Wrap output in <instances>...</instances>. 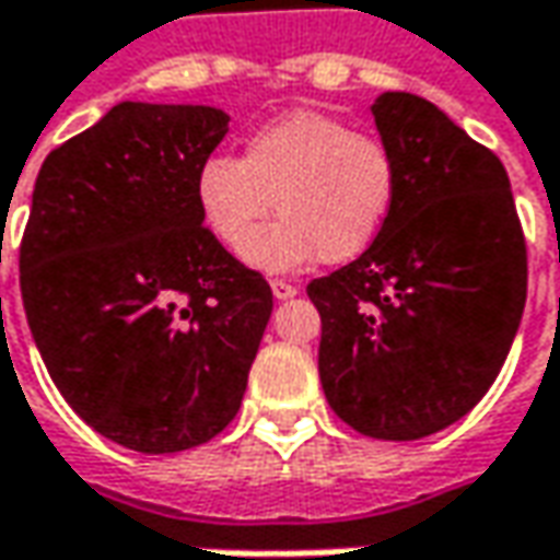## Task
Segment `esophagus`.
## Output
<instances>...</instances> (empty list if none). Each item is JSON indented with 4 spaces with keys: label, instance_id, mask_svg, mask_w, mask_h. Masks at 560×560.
<instances>
[{
    "label": "esophagus",
    "instance_id": "34e87169",
    "mask_svg": "<svg viewBox=\"0 0 560 560\" xmlns=\"http://www.w3.org/2000/svg\"><path fill=\"white\" fill-rule=\"evenodd\" d=\"M270 292H273V299L283 302V299H292L299 290H295L292 283H287V280H270Z\"/></svg>",
    "mask_w": 560,
    "mask_h": 560
}]
</instances>
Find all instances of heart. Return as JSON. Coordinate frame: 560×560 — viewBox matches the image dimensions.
Listing matches in <instances>:
<instances>
[{
	"label": "heart",
	"mask_w": 560,
	"mask_h": 560,
	"mask_svg": "<svg viewBox=\"0 0 560 560\" xmlns=\"http://www.w3.org/2000/svg\"><path fill=\"white\" fill-rule=\"evenodd\" d=\"M393 196L396 162L386 142L308 108L258 127L243 159L211 155L196 171L205 226L230 252H240L278 205L284 218L243 252L252 268L268 273L361 255Z\"/></svg>",
	"instance_id": "1"
}]
</instances>
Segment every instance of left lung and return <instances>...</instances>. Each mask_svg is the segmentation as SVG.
<instances>
[{
	"label": "left lung",
	"mask_w": 560,
	"mask_h": 560,
	"mask_svg": "<svg viewBox=\"0 0 560 560\" xmlns=\"http://www.w3.org/2000/svg\"><path fill=\"white\" fill-rule=\"evenodd\" d=\"M396 196L352 265L308 283L320 386L374 440H423L492 386L527 302V246L505 164L433 102L371 105Z\"/></svg>",
	"instance_id": "1"
}]
</instances>
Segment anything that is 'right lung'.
Returning <instances> with one entry per match:
<instances>
[{
  "label": "right lung",
  "mask_w": 560,
  "mask_h": 560,
  "mask_svg": "<svg viewBox=\"0 0 560 560\" xmlns=\"http://www.w3.org/2000/svg\"><path fill=\"white\" fill-rule=\"evenodd\" d=\"M226 124L211 105L120 102L49 152L33 186V342L77 415L142 455L202 445L236 418L273 308L196 202Z\"/></svg>",
  "instance_id": "add662e5"
}]
</instances>
